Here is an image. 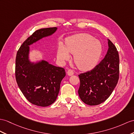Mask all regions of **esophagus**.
<instances>
[{"label": "esophagus", "instance_id": "obj_1", "mask_svg": "<svg viewBox=\"0 0 134 134\" xmlns=\"http://www.w3.org/2000/svg\"><path fill=\"white\" fill-rule=\"evenodd\" d=\"M67 73H68V75H69V76H72V75L74 74V71L72 69H69L68 70Z\"/></svg>", "mask_w": 134, "mask_h": 134}]
</instances>
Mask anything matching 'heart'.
<instances>
[{
  "instance_id": "obj_1",
  "label": "heart",
  "mask_w": 134,
  "mask_h": 134,
  "mask_svg": "<svg viewBox=\"0 0 134 134\" xmlns=\"http://www.w3.org/2000/svg\"><path fill=\"white\" fill-rule=\"evenodd\" d=\"M102 52V45L92 36L80 34L68 38L65 45L60 42L57 57L61 63L70 59L69 53L74 54V62L80 70L93 69L98 62Z\"/></svg>"
}]
</instances>
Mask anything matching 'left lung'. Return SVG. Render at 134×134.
Wrapping results in <instances>:
<instances>
[{
    "label": "left lung",
    "mask_w": 134,
    "mask_h": 134,
    "mask_svg": "<svg viewBox=\"0 0 134 134\" xmlns=\"http://www.w3.org/2000/svg\"><path fill=\"white\" fill-rule=\"evenodd\" d=\"M105 57L92 70L78 75L80 86L78 94L86 105H98L108 98L119 80V57L117 49L108 40Z\"/></svg>",
    "instance_id": "left-lung-1"
}]
</instances>
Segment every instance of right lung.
Here are the masks:
<instances>
[{
	"label": "right lung",
	"instance_id": "right-lung-1",
	"mask_svg": "<svg viewBox=\"0 0 134 134\" xmlns=\"http://www.w3.org/2000/svg\"><path fill=\"white\" fill-rule=\"evenodd\" d=\"M56 30V27L36 30L24 41L16 54V82L26 99L35 105L46 107L54 103L66 74L63 68L53 66L44 60L35 64L31 63L28 60L29 45Z\"/></svg>",
	"mask_w": 134,
	"mask_h": 134
}]
</instances>
